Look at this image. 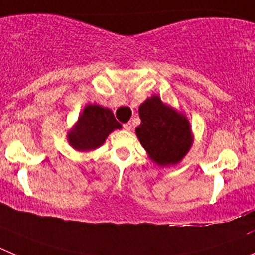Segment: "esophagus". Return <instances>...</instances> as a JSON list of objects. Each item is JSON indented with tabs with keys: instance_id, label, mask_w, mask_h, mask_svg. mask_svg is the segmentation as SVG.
Returning <instances> with one entry per match:
<instances>
[{
	"instance_id": "obj_1",
	"label": "esophagus",
	"mask_w": 255,
	"mask_h": 255,
	"mask_svg": "<svg viewBox=\"0 0 255 255\" xmlns=\"http://www.w3.org/2000/svg\"><path fill=\"white\" fill-rule=\"evenodd\" d=\"M123 128H125V130H130L132 129V125H130V123H125V125H123Z\"/></svg>"
}]
</instances>
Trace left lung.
I'll use <instances>...</instances> for the list:
<instances>
[{
	"mask_svg": "<svg viewBox=\"0 0 255 255\" xmlns=\"http://www.w3.org/2000/svg\"><path fill=\"white\" fill-rule=\"evenodd\" d=\"M141 125L137 138L152 162L159 166H174L184 159L193 146L194 136L184 113L152 95L138 108Z\"/></svg>",
	"mask_w": 255,
	"mask_h": 255,
	"instance_id": "left-lung-1",
	"label": "left lung"
}]
</instances>
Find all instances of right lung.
Instances as JSON below:
<instances>
[{
    "label": "right lung",
    "mask_w": 255,
    "mask_h": 255,
    "mask_svg": "<svg viewBox=\"0 0 255 255\" xmlns=\"http://www.w3.org/2000/svg\"><path fill=\"white\" fill-rule=\"evenodd\" d=\"M121 128L122 125L116 121L109 108L89 103L67 132V142L77 152H89L103 146L108 136Z\"/></svg>",
    "instance_id": "1"
}]
</instances>
